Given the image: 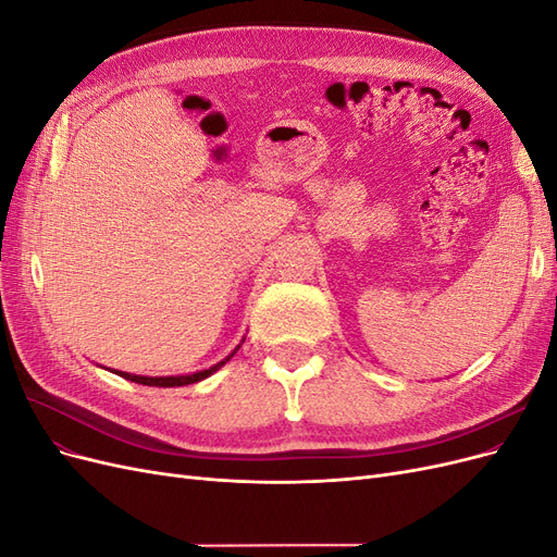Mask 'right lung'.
<instances>
[{"label": "right lung", "instance_id": "1", "mask_svg": "<svg viewBox=\"0 0 557 557\" xmlns=\"http://www.w3.org/2000/svg\"><path fill=\"white\" fill-rule=\"evenodd\" d=\"M239 350V346L234 348L230 356L225 358V360H221L218 364H213V367H209V369H205V372H197V374H188V376H137V374H127V372H115L117 376H123V379H127V381H134V383H141V385H156V387H176V385H190V383H197V381H201V379H207V376H211L213 372H218V369H221L225 362H230V358L234 356V352Z\"/></svg>", "mask_w": 557, "mask_h": 557}]
</instances>
